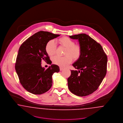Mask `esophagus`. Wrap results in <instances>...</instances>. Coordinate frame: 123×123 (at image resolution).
<instances>
[{
  "instance_id": "34e87169",
  "label": "esophagus",
  "mask_w": 123,
  "mask_h": 123,
  "mask_svg": "<svg viewBox=\"0 0 123 123\" xmlns=\"http://www.w3.org/2000/svg\"><path fill=\"white\" fill-rule=\"evenodd\" d=\"M64 69V68H62V67H60V71H62V70H63Z\"/></svg>"
}]
</instances>
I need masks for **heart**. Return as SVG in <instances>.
<instances>
[{
  "instance_id": "heart-1",
  "label": "heart",
  "mask_w": 123,
  "mask_h": 123,
  "mask_svg": "<svg viewBox=\"0 0 123 123\" xmlns=\"http://www.w3.org/2000/svg\"><path fill=\"white\" fill-rule=\"evenodd\" d=\"M58 43L60 46L65 48L63 57L55 56L52 59L54 64L60 67H65L69 64L72 62L76 61L80 57L81 54V48L79 44H75L73 40L67 37H63L58 40ZM45 51L48 55H54L56 50V46L53 40H50L46 43L45 48Z\"/></svg>"
}]
</instances>
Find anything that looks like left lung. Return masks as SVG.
<instances>
[{"instance_id": "obj_1", "label": "left lung", "mask_w": 123, "mask_h": 123, "mask_svg": "<svg viewBox=\"0 0 123 123\" xmlns=\"http://www.w3.org/2000/svg\"><path fill=\"white\" fill-rule=\"evenodd\" d=\"M69 37L78 40L82 52L73 64L78 70H71V75L68 79V88L78 96H87L97 90L106 75L107 55L101 45L86 34Z\"/></svg>"}]
</instances>
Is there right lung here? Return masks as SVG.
<instances>
[{
	"label": "right lung",
	"instance_id": "add662e5",
	"mask_svg": "<svg viewBox=\"0 0 123 123\" xmlns=\"http://www.w3.org/2000/svg\"><path fill=\"white\" fill-rule=\"evenodd\" d=\"M60 35L40 31L28 38L20 46L16 59L15 69L20 82L28 92L41 94L49 90L52 86V75L60 71L59 66L51 64L47 70L41 66L44 60L51 64L45 49L48 42Z\"/></svg>",
	"mask_w": 123,
	"mask_h": 123
}]
</instances>
